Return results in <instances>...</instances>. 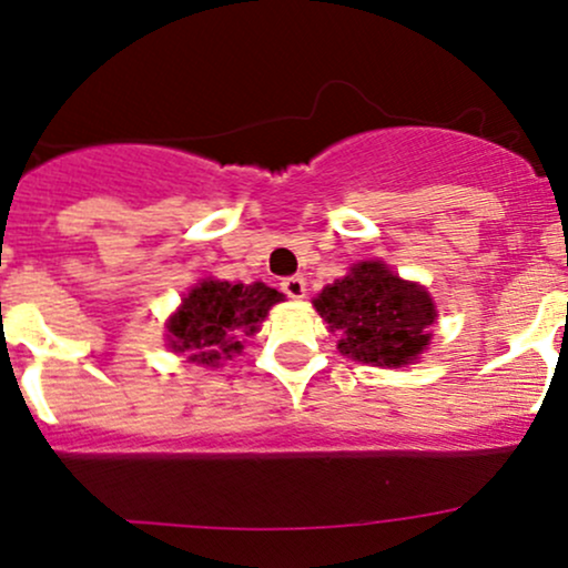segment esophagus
Returning <instances> with one entry per match:
<instances>
[{"label":"esophagus","instance_id":"1","mask_svg":"<svg viewBox=\"0 0 568 568\" xmlns=\"http://www.w3.org/2000/svg\"><path fill=\"white\" fill-rule=\"evenodd\" d=\"M280 288H283V293L288 298H304L306 283H304L302 275H293V277H285L283 283H280Z\"/></svg>","mask_w":568,"mask_h":568}]
</instances>
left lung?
Segmentation results:
<instances>
[{
    "label": "left lung",
    "instance_id": "obj_1",
    "mask_svg": "<svg viewBox=\"0 0 568 568\" xmlns=\"http://www.w3.org/2000/svg\"><path fill=\"white\" fill-rule=\"evenodd\" d=\"M315 310L338 331V352L371 366H406L429 342L435 323L433 298L406 283L387 264L363 262L349 275L323 288Z\"/></svg>",
    "mask_w": 568,
    "mask_h": 568
}]
</instances>
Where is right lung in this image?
<instances>
[{
  "instance_id": "right-lung-1",
  "label": "right lung",
  "mask_w": 568,
  "mask_h": 568,
  "mask_svg": "<svg viewBox=\"0 0 568 568\" xmlns=\"http://www.w3.org/2000/svg\"><path fill=\"white\" fill-rule=\"evenodd\" d=\"M277 302H283V293L264 283L232 285L205 280L192 288L168 323L171 347L175 352H192V363L213 366L221 357H232L243 349L237 336L256 334L258 323Z\"/></svg>"
}]
</instances>
